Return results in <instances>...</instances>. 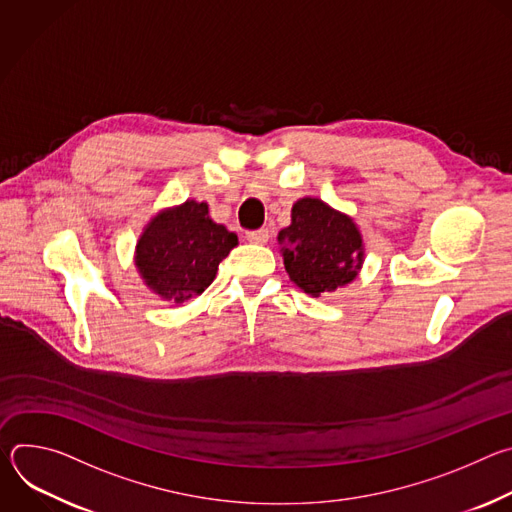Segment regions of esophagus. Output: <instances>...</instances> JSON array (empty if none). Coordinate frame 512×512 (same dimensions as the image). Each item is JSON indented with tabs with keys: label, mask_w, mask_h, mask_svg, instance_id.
I'll list each match as a JSON object with an SVG mask.
<instances>
[{
	"label": "esophagus",
	"mask_w": 512,
	"mask_h": 512,
	"mask_svg": "<svg viewBox=\"0 0 512 512\" xmlns=\"http://www.w3.org/2000/svg\"><path fill=\"white\" fill-rule=\"evenodd\" d=\"M245 237H247L249 243L265 245V243L269 241V231H267V229H257V231H249Z\"/></svg>",
	"instance_id": "1"
}]
</instances>
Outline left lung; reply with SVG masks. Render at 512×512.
I'll use <instances>...</instances> for the list:
<instances>
[{"mask_svg":"<svg viewBox=\"0 0 512 512\" xmlns=\"http://www.w3.org/2000/svg\"><path fill=\"white\" fill-rule=\"evenodd\" d=\"M291 281L318 298L350 283L362 263V239L352 218L318 198H302L291 208V225L277 235Z\"/></svg>","mask_w":512,"mask_h":512,"instance_id":"8db88e82","label":"left lung"}]
</instances>
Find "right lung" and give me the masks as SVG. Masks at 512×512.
I'll list each match as a JSON object with an SVG mask.
<instances>
[{
    "instance_id": "1",
    "label": "right lung",
    "mask_w": 512,
    "mask_h": 512,
    "mask_svg": "<svg viewBox=\"0 0 512 512\" xmlns=\"http://www.w3.org/2000/svg\"><path fill=\"white\" fill-rule=\"evenodd\" d=\"M237 235L210 221L206 202L188 200L160 212L143 231L135 265L158 296L184 304L212 283Z\"/></svg>"
}]
</instances>
